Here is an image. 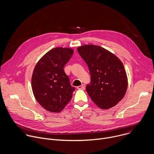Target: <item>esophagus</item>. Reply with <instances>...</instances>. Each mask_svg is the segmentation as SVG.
Segmentation results:
<instances>
[{
	"mask_svg": "<svg viewBox=\"0 0 154 154\" xmlns=\"http://www.w3.org/2000/svg\"><path fill=\"white\" fill-rule=\"evenodd\" d=\"M77 88L78 89H84L85 88V85L84 84H82V85L77 86Z\"/></svg>",
	"mask_w": 154,
	"mask_h": 154,
	"instance_id": "34e87169",
	"label": "esophagus"
}]
</instances>
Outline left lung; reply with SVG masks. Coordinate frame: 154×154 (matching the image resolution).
I'll return each mask as SVG.
<instances>
[{"mask_svg":"<svg viewBox=\"0 0 154 154\" xmlns=\"http://www.w3.org/2000/svg\"><path fill=\"white\" fill-rule=\"evenodd\" d=\"M78 53L88 65L91 83L86 90L100 108L108 109L124 97L128 88V77L123 63L114 54L100 46L85 45Z\"/></svg>","mask_w":154,"mask_h":154,"instance_id":"1","label":"left lung"}]
</instances>
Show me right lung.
<instances>
[{"label": "right lung", "mask_w": 154, "mask_h": 154, "mask_svg": "<svg viewBox=\"0 0 154 154\" xmlns=\"http://www.w3.org/2000/svg\"><path fill=\"white\" fill-rule=\"evenodd\" d=\"M74 50L55 48L49 51L36 64L31 78L35 98L46 110L60 112L70 101L75 88L70 84L64 66L71 58Z\"/></svg>", "instance_id": "right-lung-1"}]
</instances>
